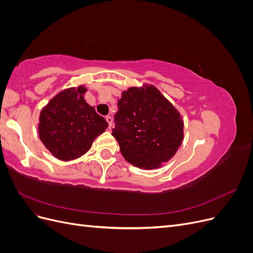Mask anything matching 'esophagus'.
I'll list each match as a JSON object with an SVG mask.
<instances>
[{
    "instance_id": "1",
    "label": "esophagus",
    "mask_w": 253,
    "mask_h": 253,
    "mask_svg": "<svg viewBox=\"0 0 253 253\" xmlns=\"http://www.w3.org/2000/svg\"><path fill=\"white\" fill-rule=\"evenodd\" d=\"M105 119H106V122H108V124H109V127L111 128L112 126H113V118L111 116H108Z\"/></svg>"
}]
</instances>
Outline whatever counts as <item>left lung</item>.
Wrapping results in <instances>:
<instances>
[{
  "label": "left lung",
  "instance_id": "1",
  "mask_svg": "<svg viewBox=\"0 0 253 253\" xmlns=\"http://www.w3.org/2000/svg\"><path fill=\"white\" fill-rule=\"evenodd\" d=\"M112 135L127 163L154 169L169 162L183 139L179 112L152 85L122 93Z\"/></svg>",
  "mask_w": 253,
  "mask_h": 253
}]
</instances>
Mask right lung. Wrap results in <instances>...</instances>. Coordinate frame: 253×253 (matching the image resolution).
<instances>
[{
	"mask_svg": "<svg viewBox=\"0 0 253 253\" xmlns=\"http://www.w3.org/2000/svg\"><path fill=\"white\" fill-rule=\"evenodd\" d=\"M85 91L84 86L64 89L41 111L39 137L60 160L68 162L85 154L108 127L106 120L85 101Z\"/></svg>",
	"mask_w": 253,
	"mask_h": 253,
	"instance_id": "right-lung-1",
	"label": "right lung"
}]
</instances>
